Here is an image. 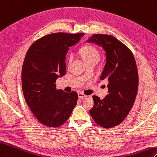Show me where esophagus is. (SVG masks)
<instances>
[{
    "label": "esophagus",
    "mask_w": 157,
    "mask_h": 157,
    "mask_svg": "<svg viewBox=\"0 0 157 157\" xmlns=\"http://www.w3.org/2000/svg\"><path fill=\"white\" fill-rule=\"evenodd\" d=\"M78 97H79V99L83 100V99H85V98L87 97V96L85 95V94H83L82 92H79V93H78Z\"/></svg>",
    "instance_id": "esophagus-1"
}]
</instances>
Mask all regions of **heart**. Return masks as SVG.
Masks as SVG:
<instances>
[{"instance_id": "obj_1", "label": "heart", "mask_w": 157, "mask_h": 157, "mask_svg": "<svg viewBox=\"0 0 157 157\" xmlns=\"http://www.w3.org/2000/svg\"><path fill=\"white\" fill-rule=\"evenodd\" d=\"M80 55L82 58L86 62L87 64L91 62H97L100 58V52L96 47L92 45H87L82 47L79 50ZM72 60L71 55L68 56L67 59V63L69 65Z\"/></svg>"}]
</instances>
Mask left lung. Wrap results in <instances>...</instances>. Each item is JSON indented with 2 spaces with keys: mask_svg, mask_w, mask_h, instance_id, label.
<instances>
[{
  "mask_svg": "<svg viewBox=\"0 0 157 157\" xmlns=\"http://www.w3.org/2000/svg\"><path fill=\"white\" fill-rule=\"evenodd\" d=\"M87 42L101 46L106 63L100 79L108 81V94L104 99L93 96L94 105L90 115L98 125L111 128L119 125L132 108L138 92V74L130 49L110 35H93Z\"/></svg>",
  "mask_w": 157,
  "mask_h": 157,
  "instance_id": "obj_1",
  "label": "left lung"
}]
</instances>
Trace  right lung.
Listing matches in <instances>:
<instances>
[{"label": "right lung", "mask_w": 157, "mask_h": 157, "mask_svg": "<svg viewBox=\"0 0 157 157\" xmlns=\"http://www.w3.org/2000/svg\"><path fill=\"white\" fill-rule=\"evenodd\" d=\"M84 33H55L35 41L29 47L22 67L25 101L39 122L57 128L67 121L77 104L78 95L56 88V79L65 74L69 47Z\"/></svg>", "instance_id": "1"}]
</instances>
